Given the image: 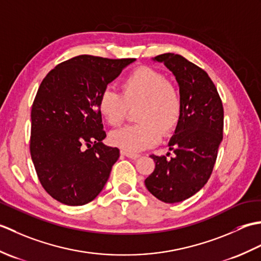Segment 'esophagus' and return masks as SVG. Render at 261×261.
<instances>
[{"instance_id": "34e87169", "label": "esophagus", "mask_w": 261, "mask_h": 261, "mask_svg": "<svg viewBox=\"0 0 261 261\" xmlns=\"http://www.w3.org/2000/svg\"><path fill=\"white\" fill-rule=\"evenodd\" d=\"M121 154H123V156L127 157V158H131V159H137L140 157V154H137V153H132V152H127L124 150H121Z\"/></svg>"}]
</instances>
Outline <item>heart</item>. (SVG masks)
Listing matches in <instances>:
<instances>
[{"mask_svg":"<svg viewBox=\"0 0 261 261\" xmlns=\"http://www.w3.org/2000/svg\"><path fill=\"white\" fill-rule=\"evenodd\" d=\"M122 94L105 87L97 99L99 113L109 124L116 126L123 122L130 107L137 110L139 123L121 127L110 135L115 147L136 152L154 146L160 138L170 135L181 114V97L177 87L160 71L139 67L122 82Z\"/></svg>","mask_w":261,"mask_h":261,"instance_id":"heart-1","label":"heart"}]
</instances>
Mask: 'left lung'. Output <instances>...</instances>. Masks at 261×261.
Returning a JSON list of instances; mask_svg holds the SVG:
<instances>
[{
  "label": "left lung",
  "instance_id": "obj_1",
  "mask_svg": "<svg viewBox=\"0 0 261 261\" xmlns=\"http://www.w3.org/2000/svg\"><path fill=\"white\" fill-rule=\"evenodd\" d=\"M178 83L181 114L166 156L151 154L154 170L145 184L154 197L178 203L196 194L206 184L223 138V107L206 71L180 55H159Z\"/></svg>",
  "mask_w": 261,
  "mask_h": 261
}]
</instances>
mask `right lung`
I'll return each instance as SVG.
<instances>
[{
  "label": "right lung",
  "instance_id": "right-lung-1",
  "mask_svg": "<svg viewBox=\"0 0 261 261\" xmlns=\"http://www.w3.org/2000/svg\"><path fill=\"white\" fill-rule=\"evenodd\" d=\"M135 60L82 55L41 82L31 110L30 153L42 187L58 202L87 204L107 184L120 151L102 142L107 135L97 99Z\"/></svg>",
  "mask_w": 261,
  "mask_h": 261
}]
</instances>
